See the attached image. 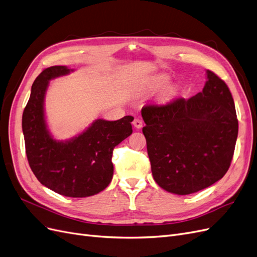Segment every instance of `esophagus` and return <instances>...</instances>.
Returning a JSON list of instances; mask_svg holds the SVG:
<instances>
[{
	"label": "esophagus",
	"mask_w": 257,
	"mask_h": 257,
	"mask_svg": "<svg viewBox=\"0 0 257 257\" xmlns=\"http://www.w3.org/2000/svg\"><path fill=\"white\" fill-rule=\"evenodd\" d=\"M132 123H134V126H135L137 129H141V128L143 127V121L141 120L140 118H136Z\"/></svg>",
	"instance_id": "34e87169"
}]
</instances>
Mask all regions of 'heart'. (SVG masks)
<instances>
[{
    "label": "heart",
    "instance_id": "obj_1",
    "mask_svg": "<svg viewBox=\"0 0 257 257\" xmlns=\"http://www.w3.org/2000/svg\"><path fill=\"white\" fill-rule=\"evenodd\" d=\"M169 81H170V78L168 76H159L153 80L152 84L156 88H161L167 85L169 83Z\"/></svg>",
    "mask_w": 257,
    "mask_h": 257
}]
</instances>
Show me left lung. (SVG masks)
I'll list each match as a JSON object with an SVG mask.
<instances>
[{"mask_svg": "<svg viewBox=\"0 0 257 257\" xmlns=\"http://www.w3.org/2000/svg\"><path fill=\"white\" fill-rule=\"evenodd\" d=\"M143 134L154 179L165 191L187 195L220 180L233 159L238 136L234 99L207 70L201 93L142 107Z\"/></svg>", "mask_w": 257, "mask_h": 257, "instance_id": "1", "label": "left lung"}]
</instances>
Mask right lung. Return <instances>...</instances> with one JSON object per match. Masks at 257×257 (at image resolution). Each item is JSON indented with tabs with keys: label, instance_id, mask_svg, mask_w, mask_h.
Listing matches in <instances>:
<instances>
[{
	"label": "right lung",
	"instance_id": "1",
	"mask_svg": "<svg viewBox=\"0 0 257 257\" xmlns=\"http://www.w3.org/2000/svg\"><path fill=\"white\" fill-rule=\"evenodd\" d=\"M70 71L66 66H52L35 79L23 111L22 131L28 161L39 183L64 196L86 197L111 183L113 150L132 134L134 117L96 119L77 137L55 140L45 118V96L49 81Z\"/></svg>",
	"mask_w": 257,
	"mask_h": 257
}]
</instances>
